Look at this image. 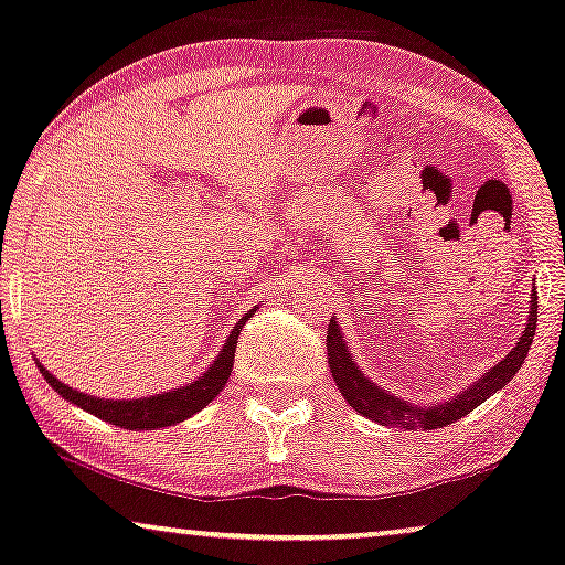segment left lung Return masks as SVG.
<instances>
[{
	"mask_svg": "<svg viewBox=\"0 0 565 565\" xmlns=\"http://www.w3.org/2000/svg\"><path fill=\"white\" fill-rule=\"evenodd\" d=\"M534 328H537V291H532L530 302V320L526 328L521 331V339L509 354L498 362L495 367H490L482 377H477L475 383H469L467 388L448 398V402L430 404V406H417L412 402H404L402 396L391 394V391L381 388V385L370 381V377L356 367L352 352H349L344 331H341L339 320L328 323V365L335 377V388L341 391V396L347 398V404L354 412L365 414L367 419H375L385 427H406V430H435V427H446L461 419L463 414L477 409L482 402L501 391L513 375L519 373V367L524 365L526 354H530Z\"/></svg>",
	"mask_w": 565,
	"mask_h": 565,
	"instance_id": "left-lung-1",
	"label": "left lung"
}]
</instances>
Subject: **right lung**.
I'll list each match as a JSON object with an SVG mask.
<instances>
[{"instance_id":"right-lung-1","label":"right lung","mask_w":565,"mask_h":565,"mask_svg":"<svg viewBox=\"0 0 565 565\" xmlns=\"http://www.w3.org/2000/svg\"><path fill=\"white\" fill-rule=\"evenodd\" d=\"M255 316V310H247L237 323H234L230 339L226 344L221 347V352L213 365H209L203 375L198 381H192L188 385H180L174 391H161L156 396H142V398H102V396H90L83 394V391L70 388L67 383H62L60 377L49 373V370L35 360L44 381L52 385V388L60 394L62 398H67L70 404L81 406V409L96 414L98 419L104 423L117 425V427H130V430H156V427H169L177 423H184V419L198 414L200 409H205L213 398H216L221 391H224L226 381L232 375V365H234V352H237V339L239 331L245 328L249 318Z\"/></svg>"}]
</instances>
